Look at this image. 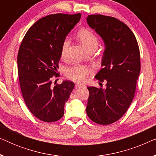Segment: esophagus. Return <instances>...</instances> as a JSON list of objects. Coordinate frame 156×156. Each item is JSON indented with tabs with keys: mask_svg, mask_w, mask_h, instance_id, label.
Returning a JSON list of instances; mask_svg holds the SVG:
<instances>
[{
	"mask_svg": "<svg viewBox=\"0 0 156 156\" xmlns=\"http://www.w3.org/2000/svg\"><path fill=\"white\" fill-rule=\"evenodd\" d=\"M82 86H83V84H75V88H76V89H78V88H80V87H82Z\"/></svg>",
	"mask_w": 156,
	"mask_h": 156,
	"instance_id": "34e87169",
	"label": "esophagus"
}]
</instances>
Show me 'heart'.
I'll return each instance as SVG.
<instances>
[{"mask_svg": "<svg viewBox=\"0 0 156 156\" xmlns=\"http://www.w3.org/2000/svg\"><path fill=\"white\" fill-rule=\"evenodd\" d=\"M79 40L89 50L98 45V39L95 34L91 30L83 28L78 32ZM70 44V40L67 37L64 40L61 47V55L63 58L67 57L68 49ZM91 69L85 65L76 64L72 67H68L65 71L67 77L75 82H83L88 78L91 74Z\"/></svg>", "mask_w": 156, "mask_h": 156, "instance_id": "1", "label": "heart"}]
</instances>
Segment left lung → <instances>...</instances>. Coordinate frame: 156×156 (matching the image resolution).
Returning <instances> with one entry per match:
<instances>
[{"mask_svg": "<svg viewBox=\"0 0 156 156\" xmlns=\"http://www.w3.org/2000/svg\"><path fill=\"white\" fill-rule=\"evenodd\" d=\"M87 22L103 40L102 69L95 78L106 82L105 89L88 87L87 114L94 122L108 125L126 112L135 94L140 71V51L131 29L118 19L91 15Z\"/></svg>", "mask_w": 156, "mask_h": 156, "instance_id": "left-lung-1", "label": "left lung"}]
</instances>
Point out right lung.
I'll return each instance as SVG.
<instances>
[{
	"label": "right lung",
	"mask_w": 156,
	"mask_h": 156,
	"mask_svg": "<svg viewBox=\"0 0 156 156\" xmlns=\"http://www.w3.org/2000/svg\"><path fill=\"white\" fill-rule=\"evenodd\" d=\"M80 18V13L42 18L27 30L19 49L18 72L23 99L32 114L44 122L63 116L74 87L68 80L53 86L52 77L59 76L62 44Z\"/></svg>",
	"instance_id": "right-lung-1"
}]
</instances>
